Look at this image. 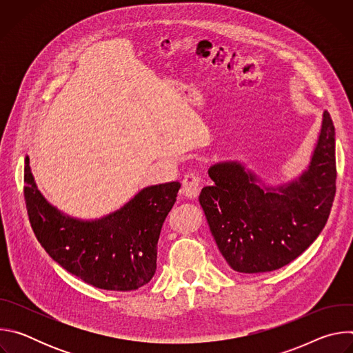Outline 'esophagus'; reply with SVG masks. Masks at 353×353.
Returning a JSON list of instances; mask_svg holds the SVG:
<instances>
[{"label": "esophagus", "mask_w": 353, "mask_h": 353, "mask_svg": "<svg viewBox=\"0 0 353 353\" xmlns=\"http://www.w3.org/2000/svg\"><path fill=\"white\" fill-rule=\"evenodd\" d=\"M183 185H181V194L187 198H195L199 192L201 185V176L195 172H190L183 177Z\"/></svg>", "instance_id": "1"}]
</instances>
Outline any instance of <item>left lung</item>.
<instances>
[{
  "label": "left lung",
  "instance_id": "1",
  "mask_svg": "<svg viewBox=\"0 0 353 353\" xmlns=\"http://www.w3.org/2000/svg\"><path fill=\"white\" fill-rule=\"evenodd\" d=\"M199 194L211 233L229 267L243 274L279 270L317 239L335 196V128L328 112L309 169L279 187H261L236 162L210 168Z\"/></svg>",
  "mask_w": 353,
  "mask_h": 353
}]
</instances>
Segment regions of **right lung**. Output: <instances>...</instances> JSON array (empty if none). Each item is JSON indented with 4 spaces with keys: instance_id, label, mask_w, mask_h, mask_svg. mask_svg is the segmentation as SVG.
<instances>
[{
    "instance_id": "add662e5",
    "label": "right lung",
    "mask_w": 353,
    "mask_h": 353,
    "mask_svg": "<svg viewBox=\"0 0 353 353\" xmlns=\"http://www.w3.org/2000/svg\"><path fill=\"white\" fill-rule=\"evenodd\" d=\"M23 195L30 226L48 256L83 282L130 292L157 272L158 240L176 203L179 181L141 190L119 211L96 221L64 215L37 190L25 159Z\"/></svg>"
}]
</instances>
